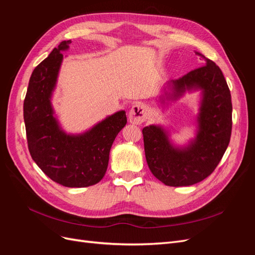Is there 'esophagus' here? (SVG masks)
Listing matches in <instances>:
<instances>
[{"mask_svg": "<svg viewBox=\"0 0 255 255\" xmlns=\"http://www.w3.org/2000/svg\"><path fill=\"white\" fill-rule=\"evenodd\" d=\"M146 106L142 103H136L128 113V120L133 125H140L146 119Z\"/></svg>", "mask_w": 255, "mask_h": 255, "instance_id": "34e87169", "label": "esophagus"}]
</instances>
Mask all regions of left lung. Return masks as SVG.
Instances as JSON below:
<instances>
[{"label": "left lung", "instance_id": "1", "mask_svg": "<svg viewBox=\"0 0 255 255\" xmlns=\"http://www.w3.org/2000/svg\"><path fill=\"white\" fill-rule=\"evenodd\" d=\"M205 66L164 85L161 106L176 102L188 92L199 91L196 135L184 144L171 139L165 126L142 128L145 159L153 175L167 186H189L203 181L217 167L232 132V101L220 68L205 58Z\"/></svg>", "mask_w": 255, "mask_h": 255}]
</instances>
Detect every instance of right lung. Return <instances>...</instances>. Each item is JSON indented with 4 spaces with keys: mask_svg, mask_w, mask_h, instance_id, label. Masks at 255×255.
<instances>
[{
    "mask_svg": "<svg viewBox=\"0 0 255 255\" xmlns=\"http://www.w3.org/2000/svg\"><path fill=\"white\" fill-rule=\"evenodd\" d=\"M71 40L61 41L30 75L23 116L30 156L50 179L66 187H88L103 179L116 136L127 125L125 111L83 133H67L52 104L64 55Z\"/></svg>",
    "mask_w": 255,
    "mask_h": 255,
    "instance_id": "1",
    "label": "right lung"
}]
</instances>
